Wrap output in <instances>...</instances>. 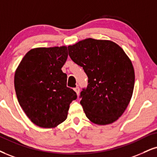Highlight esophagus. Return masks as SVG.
<instances>
[{"label":"esophagus","instance_id":"esophagus-1","mask_svg":"<svg viewBox=\"0 0 157 157\" xmlns=\"http://www.w3.org/2000/svg\"><path fill=\"white\" fill-rule=\"evenodd\" d=\"M74 91L76 92L77 95H78L79 93H80V89H79L78 86H76V87L74 88Z\"/></svg>","mask_w":157,"mask_h":157}]
</instances>
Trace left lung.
I'll return each mask as SVG.
<instances>
[{
  "label": "left lung",
  "mask_w": 157,
  "mask_h": 157,
  "mask_svg": "<svg viewBox=\"0 0 157 157\" xmlns=\"http://www.w3.org/2000/svg\"><path fill=\"white\" fill-rule=\"evenodd\" d=\"M71 59L88 76L80 101L86 117L99 125L109 124L122 115L132 98L134 67L128 56L111 40L86 38L68 46Z\"/></svg>",
  "instance_id": "left-lung-1"
}]
</instances>
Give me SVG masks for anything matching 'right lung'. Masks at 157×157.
<instances>
[{
  "instance_id": "add662e5",
  "label": "right lung",
  "mask_w": 157,
  "mask_h": 157,
  "mask_svg": "<svg viewBox=\"0 0 157 157\" xmlns=\"http://www.w3.org/2000/svg\"><path fill=\"white\" fill-rule=\"evenodd\" d=\"M67 55L65 46L35 48L16 70L14 88L19 105L40 127L52 128L63 122L70 104L77 98L67 87V75L61 70Z\"/></svg>"
}]
</instances>
